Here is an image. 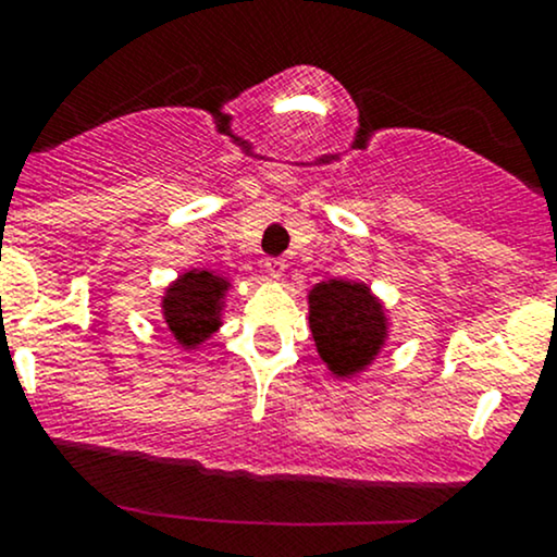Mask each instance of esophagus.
Segmentation results:
<instances>
[{"label": "esophagus", "mask_w": 557, "mask_h": 557, "mask_svg": "<svg viewBox=\"0 0 557 557\" xmlns=\"http://www.w3.org/2000/svg\"><path fill=\"white\" fill-rule=\"evenodd\" d=\"M264 270L270 272L272 277H283L285 270H287V261L280 259V257H272V259L264 261Z\"/></svg>", "instance_id": "obj_1"}]
</instances>
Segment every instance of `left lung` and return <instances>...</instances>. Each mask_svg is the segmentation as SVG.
<instances>
[{"label": "left lung", "mask_w": 557, "mask_h": 557, "mask_svg": "<svg viewBox=\"0 0 557 557\" xmlns=\"http://www.w3.org/2000/svg\"><path fill=\"white\" fill-rule=\"evenodd\" d=\"M309 322L317 350L330 372L350 376L380 354L387 324L367 285L330 280L309 296Z\"/></svg>", "instance_id": "left-lung-1"}]
</instances>
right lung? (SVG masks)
I'll use <instances>...</instances> for the list:
<instances>
[{"instance_id":"add662e5","label":"right lung","mask_w":557,"mask_h":557,"mask_svg":"<svg viewBox=\"0 0 557 557\" xmlns=\"http://www.w3.org/2000/svg\"><path fill=\"white\" fill-rule=\"evenodd\" d=\"M227 285V280L212 272H185L177 283L168 287L162 311L177 343L194 348L220 327L222 296Z\"/></svg>"}]
</instances>
